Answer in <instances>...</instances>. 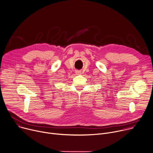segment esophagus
Returning a JSON list of instances; mask_svg holds the SVG:
<instances>
[{
  "mask_svg": "<svg viewBox=\"0 0 153 153\" xmlns=\"http://www.w3.org/2000/svg\"><path fill=\"white\" fill-rule=\"evenodd\" d=\"M76 73L77 74V75H80L81 74V71H76Z\"/></svg>",
  "mask_w": 153,
  "mask_h": 153,
  "instance_id": "1",
  "label": "esophagus"
}]
</instances>
